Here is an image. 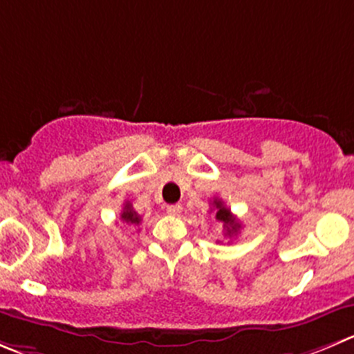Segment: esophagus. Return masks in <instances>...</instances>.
Masks as SVG:
<instances>
[{
  "mask_svg": "<svg viewBox=\"0 0 354 354\" xmlns=\"http://www.w3.org/2000/svg\"><path fill=\"white\" fill-rule=\"evenodd\" d=\"M167 212L170 215H179L180 212H183V207H180V205H168Z\"/></svg>",
  "mask_w": 354,
  "mask_h": 354,
  "instance_id": "obj_1",
  "label": "esophagus"
}]
</instances>
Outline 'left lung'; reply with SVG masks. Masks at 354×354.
<instances>
[{
    "label": "left lung",
    "instance_id": "obj_1",
    "mask_svg": "<svg viewBox=\"0 0 354 354\" xmlns=\"http://www.w3.org/2000/svg\"><path fill=\"white\" fill-rule=\"evenodd\" d=\"M214 210H215V218H217L218 222H222L224 224V231H225V236H234V234L240 231L241 224L240 221H238L236 217H234L233 214H231V210L227 207H225L224 203H222L221 200H214Z\"/></svg>",
    "mask_w": 354,
    "mask_h": 354
}]
</instances>
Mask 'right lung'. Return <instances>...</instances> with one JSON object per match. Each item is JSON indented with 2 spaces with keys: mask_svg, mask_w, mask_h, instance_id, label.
<instances>
[{
  "mask_svg": "<svg viewBox=\"0 0 354 354\" xmlns=\"http://www.w3.org/2000/svg\"><path fill=\"white\" fill-rule=\"evenodd\" d=\"M121 221L124 222V224H133V225H139L140 224V215L137 214L136 210L132 208V205L130 203H124V208L123 212H121Z\"/></svg>",
  "mask_w": 354,
  "mask_h": 354,
  "instance_id": "right-lung-1",
  "label": "right lung"
}]
</instances>
